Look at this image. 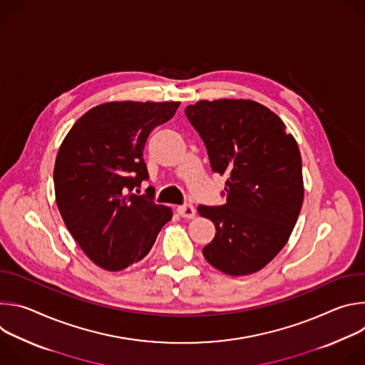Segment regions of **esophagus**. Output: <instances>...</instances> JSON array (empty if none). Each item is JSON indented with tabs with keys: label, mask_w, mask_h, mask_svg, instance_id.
I'll return each mask as SVG.
<instances>
[{
	"label": "esophagus",
	"mask_w": 365,
	"mask_h": 365,
	"mask_svg": "<svg viewBox=\"0 0 365 365\" xmlns=\"http://www.w3.org/2000/svg\"><path fill=\"white\" fill-rule=\"evenodd\" d=\"M178 212H179V215L182 218H187V220L195 218V215H196V210H195L192 205H182V206H179L178 207Z\"/></svg>",
	"instance_id": "34e87169"
}]
</instances>
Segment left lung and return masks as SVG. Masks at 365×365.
I'll use <instances>...</instances> for the list:
<instances>
[{"mask_svg":"<svg viewBox=\"0 0 365 365\" xmlns=\"http://www.w3.org/2000/svg\"><path fill=\"white\" fill-rule=\"evenodd\" d=\"M185 114L199 133L214 173L224 175L227 203L199 205L215 224L206 262L230 276L266 267L286 245L303 203L302 158L284 123L248 99L199 101Z\"/></svg>","mask_w":365,"mask_h":365,"instance_id":"left-lung-1","label":"left lung"}]
</instances>
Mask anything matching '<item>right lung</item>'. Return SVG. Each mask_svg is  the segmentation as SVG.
<instances>
[{"instance_id":"right-lung-1","label":"right lung","mask_w":365,"mask_h":365,"mask_svg":"<svg viewBox=\"0 0 365 365\" xmlns=\"http://www.w3.org/2000/svg\"><path fill=\"white\" fill-rule=\"evenodd\" d=\"M180 102H107L83 114L65 137L53 180L66 228L92 262L120 272L143 259L173 217L154 195L133 190L148 179L143 150L153 128ZM138 193V192H137Z\"/></svg>"}]
</instances>
